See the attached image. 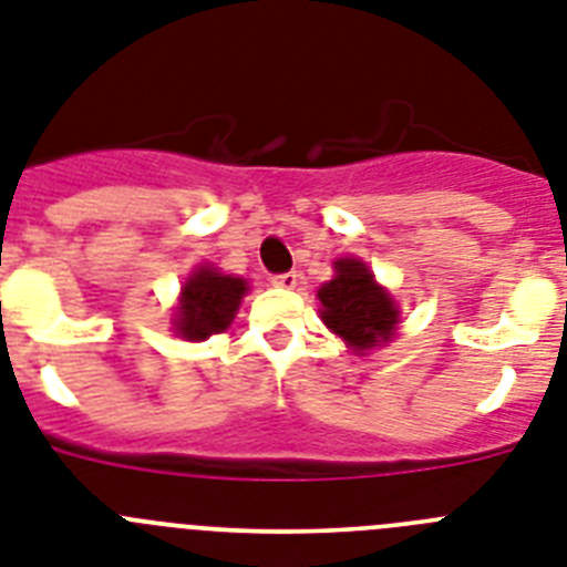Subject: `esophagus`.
<instances>
[{"mask_svg": "<svg viewBox=\"0 0 567 567\" xmlns=\"http://www.w3.org/2000/svg\"><path fill=\"white\" fill-rule=\"evenodd\" d=\"M298 280H301V275H298V272L275 275V278H272V287H278V289H295V287H298Z\"/></svg>", "mask_w": 567, "mask_h": 567, "instance_id": "1", "label": "esophagus"}]
</instances>
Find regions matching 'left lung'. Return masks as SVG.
Masks as SVG:
<instances>
[{"label":"left lung","mask_w":567,"mask_h":567,"mask_svg":"<svg viewBox=\"0 0 567 567\" xmlns=\"http://www.w3.org/2000/svg\"><path fill=\"white\" fill-rule=\"evenodd\" d=\"M321 301V321L352 352L375 350L381 343L393 341L399 327V307L384 287L375 284L370 266L358 258H338L336 278L318 289Z\"/></svg>","instance_id":"obj_1"}]
</instances>
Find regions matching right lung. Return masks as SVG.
Here are the masks:
<instances>
[{"instance_id":"add662e5","label":"right lung","mask_w":567,"mask_h":567,"mask_svg":"<svg viewBox=\"0 0 567 567\" xmlns=\"http://www.w3.org/2000/svg\"><path fill=\"white\" fill-rule=\"evenodd\" d=\"M246 280L217 272L215 266H197L181 289V303L174 309V332L186 341H206L215 332L229 330Z\"/></svg>"}]
</instances>
